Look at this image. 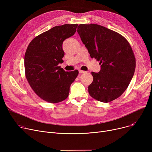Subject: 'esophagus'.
I'll use <instances>...</instances> for the list:
<instances>
[{"label": "esophagus", "instance_id": "obj_1", "mask_svg": "<svg viewBox=\"0 0 152 152\" xmlns=\"http://www.w3.org/2000/svg\"><path fill=\"white\" fill-rule=\"evenodd\" d=\"M79 73H80V74H82V73H85V71H83V70H81V69H79Z\"/></svg>", "mask_w": 152, "mask_h": 152}]
</instances>
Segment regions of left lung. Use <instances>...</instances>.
Here are the masks:
<instances>
[{
	"mask_svg": "<svg viewBox=\"0 0 152 152\" xmlns=\"http://www.w3.org/2000/svg\"><path fill=\"white\" fill-rule=\"evenodd\" d=\"M77 32L92 58L99 61L101 69L92 72L88 87L91 96L107 103L123 94L135 69V58L128 41L120 34L96 24H81Z\"/></svg>",
	"mask_w": 152,
	"mask_h": 152,
	"instance_id": "left-lung-1",
	"label": "left lung"
}]
</instances>
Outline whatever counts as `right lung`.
I'll return each instance as SVG.
<instances>
[{
	"mask_svg": "<svg viewBox=\"0 0 152 152\" xmlns=\"http://www.w3.org/2000/svg\"><path fill=\"white\" fill-rule=\"evenodd\" d=\"M77 24L55 26L34 37L25 55L27 81L42 100L55 103L65 100L71 84L78 75L77 70L65 71L58 66L65 55L62 45L76 33Z\"/></svg>",
	"mask_w": 152,
	"mask_h": 152,
	"instance_id": "obj_1",
	"label": "right lung"
}]
</instances>
